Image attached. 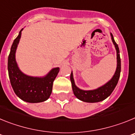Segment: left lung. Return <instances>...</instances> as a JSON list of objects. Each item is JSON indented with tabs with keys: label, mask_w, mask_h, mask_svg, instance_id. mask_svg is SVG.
<instances>
[{
	"label": "left lung",
	"mask_w": 135,
	"mask_h": 135,
	"mask_svg": "<svg viewBox=\"0 0 135 135\" xmlns=\"http://www.w3.org/2000/svg\"><path fill=\"white\" fill-rule=\"evenodd\" d=\"M112 40L113 44L114 45L115 50H116L117 55V67L114 76L108 81L107 83L103 84V86L99 87L97 89L94 90H85L79 89L77 86L75 84L74 79L73 73L71 71V75H70V80L71 82V86L72 90L75 96L80 99V101L87 102V103H97L107 99L109 95L112 94L113 90H114L115 87L116 86L118 80L120 78V71H121V61H120V50H119L118 46L116 44L114 38V36L112 33H110Z\"/></svg>",
	"instance_id": "1"
}]
</instances>
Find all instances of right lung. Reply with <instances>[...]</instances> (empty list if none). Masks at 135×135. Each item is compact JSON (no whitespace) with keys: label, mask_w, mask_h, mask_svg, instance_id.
Returning <instances> with one entry per match:
<instances>
[{"label":"right lung","mask_w":135,"mask_h":135,"mask_svg":"<svg viewBox=\"0 0 135 135\" xmlns=\"http://www.w3.org/2000/svg\"><path fill=\"white\" fill-rule=\"evenodd\" d=\"M23 29L14 40L8 57V72L11 84L15 93L21 100L33 103L43 102L49 98L53 81L59 73V68H53L42 77L28 76L20 70L15 59V53Z\"/></svg>","instance_id":"obj_1"}]
</instances>
